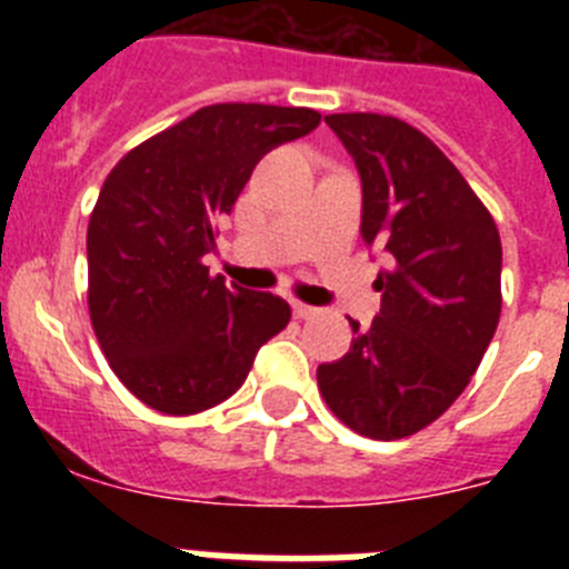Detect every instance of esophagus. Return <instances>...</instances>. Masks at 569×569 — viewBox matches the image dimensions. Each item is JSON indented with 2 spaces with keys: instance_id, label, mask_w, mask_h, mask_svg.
Masks as SVG:
<instances>
[{
  "instance_id": "obj_1",
  "label": "esophagus",
  "mask_w": 569,
  "mask_h": 569,
  "mask_svg": "<svg viewBox=\"0 0 569 569\" xmlns=\"http://www.w3.org/2000/svg\"><path fill=\"white\" fill-rule=\"evenodd\" d=\"M321 310L319 308H310V305H301V301H293V316L296 319H316Z\"/></svg>"
}]
</instances>
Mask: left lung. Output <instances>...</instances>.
I'll list each match as a JSON object with an SVG mask.
<instances>
[{
  "instance_id": "obj_1",
  "label": "left lung",
  "mask_w": 569,
  "mask_h": 569,
  "mask_svg": "<svg viewBox=\"0 0 569 569\" xmlns=\"http://www.w3.org/2000/svg\"><path fill=\"white\" fill-rule=\"evenodd\" d=\"M325 122L361 176V236L390 253L381 310L319 365V393L359 436L393 441L433 425L470 385L501 316V239L456 164L413 124L381 113Z\"/></svg>"
}]
</instances>
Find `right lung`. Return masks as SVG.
Returning a JSON list of instances; mask_svg holds the SVG:
<instances>
[{
	"instance_id": "obj_1",
	"label": "right lung",
	"mask_w": 569,
	"mask_h": 569,
	"mask_svg": "<svg viewBox=\"0 0 569 569\" xmlns=\"http://www.w3.org/2000/svg\"><path fill=\"white\" fill-rule=\"evenodd\" d=\"M321 116L210 104L116 162L88 224V310L110 370L164 416H193L244 385L259 347L288 328L273 293L224 288L202 264L216 222L256 162Z\"/></svg>"
}]
</instances>
